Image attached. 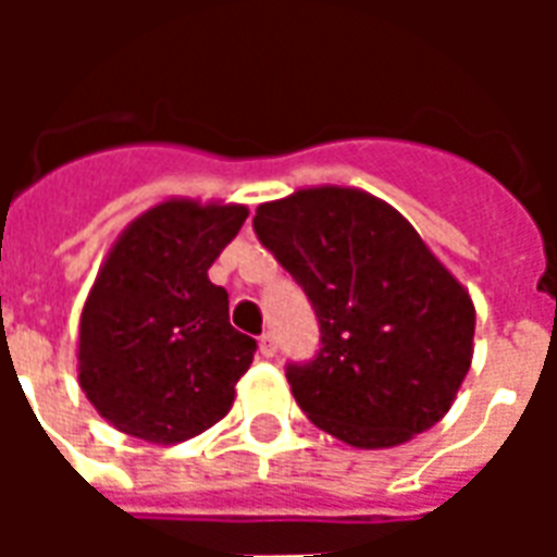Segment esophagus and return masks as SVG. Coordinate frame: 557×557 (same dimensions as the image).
Wrapping results in <instances>:
<instances>
[{
  "instance_id": "obj_1",
  "label": "esophagus",
  "mask_w": 557,
  "mask_h": 557,
  "mask_svg": "<svg viewBox=\"0 0 557 557\" xmlns=\"http://www.w3.org/2000/svg\"><path fill=\"white\" fill-rule=\"evenodd\" d=\"M259 351H262V358H274L277 355V337H274V331H265L259 337Z\"/></svg>"
}]
</instances>
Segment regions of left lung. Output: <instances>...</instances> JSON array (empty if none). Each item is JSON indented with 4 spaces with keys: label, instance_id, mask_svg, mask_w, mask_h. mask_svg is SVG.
<instances>
[{
    "label": "left lung",
    "instance_id": "obj_1",
    "mask_svg": "<svg viewBox=\"0 0 557 557\" xmlns=\"http://www.w3.org/2000/svg\"><path fill=\"white\" fill-rule=\"evenodd\" d=\"M256 238L307 295L319 351L286 363L319 430L394 447L450 409L471 367L474 304L399 211L349 187L256 208Z\"/></svg>",
    "mask_w": 557,
    "mask_h": 557
}]
</instances>
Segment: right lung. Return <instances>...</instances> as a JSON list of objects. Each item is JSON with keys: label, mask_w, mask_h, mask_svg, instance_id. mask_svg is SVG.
Returning a JSON list of instances; mask_svg holds the SVG:
<instances>
[{"label": "right lung", "mask_w": 557, "mask_h": 557, "mask_svg": "<svg viewBox=\"0 0 557 557\" xmlns=\"http://www.w3.org/2000/svg\"><path fill=\"white\" fill-rule=\"evenodd\" d=\"M244 206L170 199L137 218L98 271L79 315V387L115 430L175 444L214 426L253 361L208 268Z\"/></svg>", "instance_id": "right-lung-1"}]
</instances>
